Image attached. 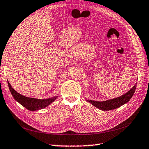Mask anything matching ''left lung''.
<instances>
[{
    "instance_id": "left-lung-1",
    "label": "left lung",
    "mask_w": 149,
    "mask_h": 149,
    "mask_svg": "<svg viewBox=\"0 0 149 149\" xmlns=\"http://www.w3.org/2000/svg\"><path fill=\"white\" fill-rule=\"evenodd\" d=\"M136 84L133 86V88L130 91H128L125 94L122 95V96L117 97L116 99H112L106 101H102V102L91 100H87V101L90 102L92 105H93L96 108L101 109V110H111V109L118 108L120 106L128 102L130 100L131 98L132 97L134 92L136 91Z\"/></svg>"
}]
</instances>
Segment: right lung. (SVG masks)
<instances>
[{"mask_svg": "<svg viewBox=\"0 0 149 149\" xmlns=\"http://www.w3.org/2000/svg\"><path fill=\"white\" fill-rule=\"evenodd\" d=\"M8 87H9L11 93L13 97L15 100L24 106L25 108L30 111H36L38 109H41L46 108L50 104L54 102L56 99L57 97H54L52 98H49L47 99H38L36 98H30L27 97H24L23 95L18 93L11 86L10 84L8 81Z\"/></svg>", "mask_w": 149, "mask_h": 149, "instance_id": "1", "label": "right lung"}]
</instances>
